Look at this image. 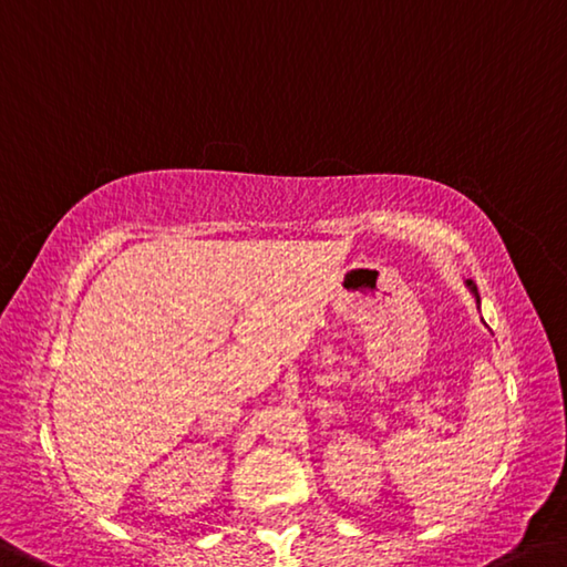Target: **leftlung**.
<instances>
[{"instance_id":"left-lung-1","label":"left lung","mask_w":567,"mask_h":567,"mask_svg":"<svg viewBox=\"0 0 567 567\" xmlns=\"http://www.w3.org/2000/svg\"><path fill=\"white\" fill-rule=\"evenodd\" d=\"M464 285L470 287V292L474 295V300H477V308H480V292H477V285H474L472 280H464Z\"/></svg>"}]
</instances>
